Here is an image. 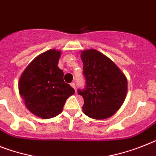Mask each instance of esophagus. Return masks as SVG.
Segmentation results:
<instances>
[{"instance_id":"34e87169","label":"esophagus","mask_w":156,"mask_h":156,"mask_svg":"<svg viewBox=\"0 0 156 156\" xmlns=\"http://www.w3.org/2000/svg\"><path fill=\"white\" fill-rule=\"evenodd\" d=\"M70 85L72 86V87H73L74 89H76V84H75V83H74V82H72V83H70Z\"/></svg>"}]
</instances>
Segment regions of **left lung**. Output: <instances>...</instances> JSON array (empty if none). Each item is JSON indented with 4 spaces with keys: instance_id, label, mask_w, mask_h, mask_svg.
Segmentation results:
<instances>
[{
    "instance_id": "1",
    "label": "left lung",
    "mask_w": 156,
    "mask_h": 156,
    "mask_svg": "<svg viewBox=\"0 0 156 156\" xmlns=\"http://www.w3.org/2000/svg\"><path fill=\"white\" fill-rule=\"evenodd\" d=\"M80 57L85 87L77 92L83 98V113L92 119L108 118L125 100L127 78L115 63L97 50L83 51Z\"/></svg>"
}]
</instances>
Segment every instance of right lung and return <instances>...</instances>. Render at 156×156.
<instances>
[{"mask_svg": "<svg viewBox=\"0 0 156 156\" xmlns=\"http://www.w3.org/2000/svg\"><path fill=\"white\" fill-rule=\"evenodd\" d=\"M60 51L48 50L33 60L19 80V92L26 108L43 119L59 115L75 90L64 81L58 68Z\"/></svg>", "mask_w": 156, "mask_h": 156, "instance_id": "add662e5", "label": "right lung"}]
</instances>
